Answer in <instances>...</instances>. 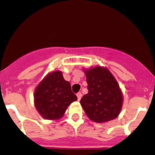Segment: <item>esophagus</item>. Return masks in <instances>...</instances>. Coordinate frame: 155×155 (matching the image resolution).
Returning a JSON list of instances; mask_svg holds the SVG:
<instances>
[{"label":"esophagus","instance_id":"esophagus-1","mask_svg":"<svg viewBox=\"0 0 155 155\" xmlns=\"http://www.w3.org/2000/svg\"><path fill=\"white\" fill-rule=\"evenodd\" d=\"M76 95H77L78 100L80 101V99H81V98H82V93H81V92H78L77 94H76Z\"/></svg>","mask_w":155,"mask_h":155}]
</instances>
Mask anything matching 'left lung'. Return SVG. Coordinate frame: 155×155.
<instances>
[{
  "label": "left lung",
  "instance_id": "obj_1",
  "mask_svg": "<svg viewBox=\"0 0 155 155\" xmlns=\"http://www.w3.org/2000/svg\"><path fill=\"white\" fill-rule=\"evenodd\" d=\"M88 93L80 104L89 119L104 123L115 119L123 105V94L113 75L106 68L96 66L84 70Z\"/></svg>",
  "mask_w": 155,
  "mask_h": 155
}]
</instances>
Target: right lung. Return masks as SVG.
Returning <instances> with one entry per match:
<instances>
[{
	"instance_id": "right-lung-1",
	"label": "right lung",
	"mask_w": 155,
	"mask_h": 155,
	"mask_svg": "<svg viewBox=\"0 0 155 155\" xmlns=\"http://www.w3.org/2000/svg\"><path fill=\"white\" fill-rule=\"evenodd\" d=\"M77 100L71 91V84L64 79L60 71H54L38 84L34 93V104L36 110L45 119H59L64 115L68 107Z\"/></svg>"
}]
</instances>
